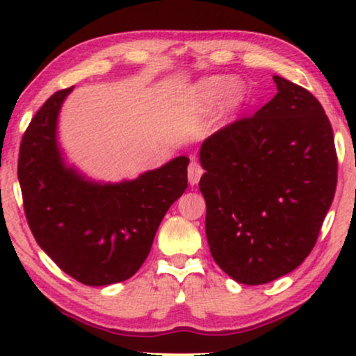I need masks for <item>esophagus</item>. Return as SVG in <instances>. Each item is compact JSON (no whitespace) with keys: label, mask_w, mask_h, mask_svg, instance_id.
Returning <instances> with one entry per match:
<instances>
[{"label":"esophagus","mask_w":356,"mask_h":356,"mask_svg":"<svg viewBox=\"0 0 356 356\" xmlns=\"http://www.w3.org/2000/svg\"><path fill=\"white\" fill-rule=\"evenodd\" d=\"M204 173V170L201 165H199L196 160H191V163H189L188 167V179H189V184H197L199 179H201Z\"/></svg>","instance_id":"34e87169"}]
</instances>
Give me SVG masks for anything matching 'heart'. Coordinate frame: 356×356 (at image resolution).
<instances>
[{
	"instance_id": "heart-1",
	"label": "heart",
	"mask_w": 356,
	"mask_h": 356,
	"mask_svg": "<svg viewBox=\"0 0 356 356\" xmlns=\"http://www.w3.org/2000/svg\"><path fill=\"white\" fill-rule=\"evenodd\" d=\"M193 94L199 104L211 106L222 102L223 110L232 111L245 99V87L233 82L230 77L212 76L199 81L194 86Z\"/></svg>"
}]
</instances>
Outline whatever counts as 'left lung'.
<instances>
[{"instance_id": "obj_1", "label": "left lung", "mask_w": 356, "mask_h": 356, "mask_svg": "<svg viewBox=\"0 0 356 356\" xmlns=\"http://www.w3.org/2000/svg\"><path fill=\"white\" fill-rule=\"evenodd\" d=\"M277 94L201 145L211 254L233 280L289 274L318 241L337 186L334 133L309 90L274 76Z\"/></svg>"}]
</instances>
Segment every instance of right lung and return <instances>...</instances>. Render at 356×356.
<instances>
[{"label":"right lung","mask_w":356,"mask_h":356,"mask_svg":"<svg viewBox=\"0 0 356 356\" xmlns=\"http://www.w3.org/2000/svg\"><path fill=\"white\" fill-rule=\"evenodd\" d=\"M72 90L53 94L33 116L19 149L24 212L38 246L84 285L133 277L149 256L155 232L188 186L189 159L177 157L133 181L99 184L63 162L56 120Z\"/></svg>","instance_id":"obj_1"}]
</instances>
